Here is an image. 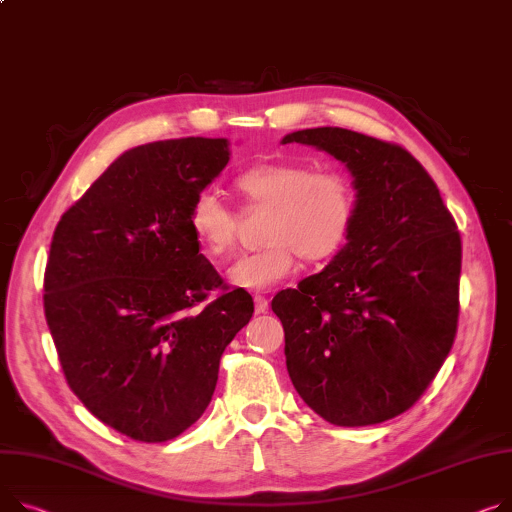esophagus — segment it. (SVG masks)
Instances as JSON below:
<instances>
[{
	"label": "esophagus",
	"instance_id": "1",
	"mask_svg": "<svg viewBox=\"0 0 512 512\" xmlns=\"http://www.w3.org/2000/svg\"><path fill=\"white\" fill-rule=\"evenodd\" d=\"M255 313L257 315H261V313H267V309H269V300L265 298V296H261V294H255Z\"/></svg>",
	"mask_w": 512,
	"mask_h": 512
}]
</instances>
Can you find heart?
<instances>
[{
    "mask_svg": "<svg viewBox=\"0 0 512 512\" xmlns=\"http://www.w3.org/2000/svg\"><path fill=\"white\" fill-rule=\"evenodd\" d=\"M249 210H269L259 251L243 253L228 280L247 290H263L286 280L296 257L323 261L344 247L356 216V189L342 170H315L302 162H265L247 168L234 181ZM189 228L212 257L232 251L238 214L212 189H201L189 203Z\"/></svg>",
    "mask_w": 512,
    "mask_h": 512,
    "instance_id": "1",
    "label": "heart"
}]
</instances>
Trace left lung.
I'll return each mask as SVG.
<instances>
[{"instance_id":"1","label":"left lung","mask_w":512,"mask_h":512,"mask_svg":"<svg viewBox=\"0 0 512 512\" xmlns=\"http://www.w3.org/2000/svg\"><path fill=\"white\" fill-rule=\"evenodd\" d=\"M290 142L346 162L358 199L348 245L271 300L288 374L329 424H381L410 410L453 348L461 234L426 168L399 144L342 127L294 131Z\"/></svg>"}]
</instances>
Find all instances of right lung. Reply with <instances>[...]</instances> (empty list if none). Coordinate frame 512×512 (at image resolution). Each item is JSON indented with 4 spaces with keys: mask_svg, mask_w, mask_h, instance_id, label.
<instances>
[{
    "mask_svg": "<svg viewBox=\"0 0 512 512\" xmlns=\"http://www.w3.org/2000/svg\"><path fill=\"white\" fill-rule=\"evenodd\" d=\"M230 154L226 138L133 148L55 228L43 302L65 381L133 440L164 442L199 420L253 317L251 294L224 284L187 222Z\"/></svg>",
    "mask_w": 512,
    "mask_h": 512,
    "instance_id": "add662e5",
    "label": "right lung"
}]
</instances>
